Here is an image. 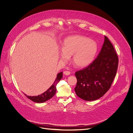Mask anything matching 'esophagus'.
Instances as JSON below:
<instances>
[{"instance_id": "esophagus-1", "label": "esophagus", "mask_w": 133, "mask_h": 133, "mask_svg": "<svg viewBox=\"0 0 133 133\" xmlns=\"http://www.w3.org/2000/svg\"><path fill=\"white\" fill-rule=\"evenodd\" d=\"M63 73H64V75L68 76V75H70V71H64Z\"/></svg>"}]
</instances>
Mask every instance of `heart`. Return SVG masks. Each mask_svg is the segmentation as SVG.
I'll list each match as a JSON object with an SVG mask.
<instances>
[{
	"label": "heart",
	"mask_w": 133,
	"mask_h": 133,
	"mask_svg": "<svg viewBox=\"0 0 133 133\" xmlns=\"http://www.w3.org/2000/svg\"><path fill=\"white\" fill-rule=\"evenodd\" d=\"M98 49V44L94 40L83 35H71L64 40L59 59L66 62L73 55L74 65L77 67H84L93 62Z\"/></svg>",
	"instance_id": "b5f03b06"
}]
</instances>
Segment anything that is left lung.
<instances>
[{"instance_id":"1","label":"left lung","mask_w":133,"mask_h":133,"mask_svg":"<svg viewBox=\"0 0 133 133\" xmlns=\"http://www.w3.org/2000/svg\"><path fill=\"white\" fill-rule=\"evenodd\" d=\"M118 58L111 42L104 41L98 57L87 67L76 71V95L85 101L96 100L109 90L116 76Z\"/></svg>"}]
</instances>
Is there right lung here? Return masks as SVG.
Listing matches in <instances>:
<instances>
[{
    "mask_svg": "<svg viewBox=\"0 0 133 133\" xmlns=\"http://www.w3.org/2000/svg\"><path fill=\"white\" fill-rule=\"evenodd\" d=\"M63 76V71L58 73L57 75V77L54 83L52 84V85L46 91H45L44 93H42L40 95H39L38 96H31L26 95L25 94H24L26 95V97L29 98L30 100L37 103H43L48 100H49V99L52 98L55 94L56 90H57L56 89L57 84L60 81V80L62 78Z\"/></svg>",
    "mask_w": 133,
    "mask_h": 133,
    "instance_id": "1",
    "label": "right lung"
}]
</instances>
